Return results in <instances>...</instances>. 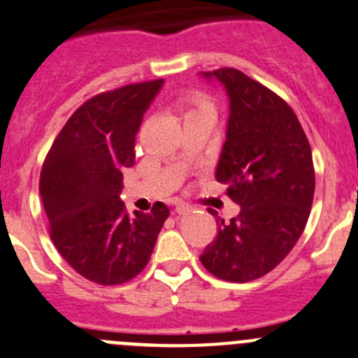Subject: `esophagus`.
Listing matches in <instances>:
<instances>
[{"label":"esophagus","mask_w":358,"mask_h":358,"mask_svg":"<svg viewBox=\"0 0 358 358\" xmlns=\"http://www.w3.org/2000/svg\"><path fill=\"white\" fill-rule=\"evenodd\" d=\"M192 210H194V208L189 206V204H185V203H178V204H176V208H175L176 215H187V213H190Z\"/></svg>","instance_id":"1"}]
</instances>
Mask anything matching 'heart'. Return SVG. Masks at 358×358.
Instances as JSON below:
<instances>
[{"label":"heart","mask_w":358,"mask_h":358,"mask_svg":"<svg viewBox=\"0 0 358 358\" xmlns=\"http://www.w3.org/2000/svg\"><path fill=\"white\" fill-rule=\"evenodd\" d=\"M199 108H210V105H208V103H204V101H201L199 105H197L196 110H199ZM210 110H211V108H210Z\"/></svg>","instance_id":"obj_1"}]
</instances>
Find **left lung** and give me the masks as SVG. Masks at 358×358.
<instances>
[{"label":"left lung","mask_w":358,"mask_h":358,"mask_svg":"<svg viewBox=\"0 0 358 358\" xmlns=\"http://www.w3.org/2000/svg\"><path fill=\"white\" fill-rule=\"evenodd\" d=\"M201 76L220 83L229 98L215 178L239 206L229 224L210 210L218 234L201 262L225 282H252L273 271L306 227L315 192L311 148L292 108L267 87L234 68Z\"/></svg>","instance_id":"1"}]
</instances>
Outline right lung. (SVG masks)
Wrapping results in <instances>:
<instances>
[{
    "mask_svg": "<svg viewBox=\"0 0 358 358\" xmlns=\"http://www.w3.org/2000/svg\"><path fill=\"white\" fill-rule=\"evenodd\" d=\"M164 80L133 83L83 103L55 138L40 175L50 238L83 278L119 285L147 266L169 208L126 213L122 171L134 164V136Z\"/></svg>",
    "mask_w": 358,
    "mask_h": 358,
    "instance_id": "1",
    "label": "right lung"
}]
</instances>
